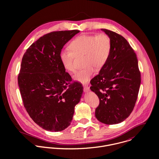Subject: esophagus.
<instances>
[{
  "instance_id": "1",
  "label": "esophagus",
  "mask_w": 159,
  "mask_h": 159,
  "mask_svg": "<svg viewBox=\"0 0 159 159\" xmlns=\"http://www.w3.org/2000/svg\"><path fill=\"white\" fill-rule=\"evenodd\" d=\"M83 89H84V91L85 92H88V91H89V88L88 86H84Z\"/></svg>"
}]
</instances>
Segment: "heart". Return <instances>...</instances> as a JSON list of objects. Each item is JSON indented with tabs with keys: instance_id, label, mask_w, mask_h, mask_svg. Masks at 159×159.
Returning a JSON list of instances; mask_svg holds the SVG:
<instances>
[{
	"instance_id": "1",
	"label": "heart",
	"mask_w": 159,
	"mask_h": 159,
	"mask_svg": "<svg viewBox=\"0 0 159 159\" xmlns=\"http://www.w3.org/2000/svg\"><path fill=\"white\" fill-rule=\"evenodd\" d=\"M70 51L62 50L59 59L64 68L68 71L75 70V57L84 55V66L78 71L73 79L81 84H87L94 75L95 68H102L108 61L111 52V41L105 34L81 35L73 39L68 45Z\"/></svg>"
}]
</instances>
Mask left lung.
Segmentation results:
<instances>
[{
  "mask_svg": "<svg viewBox=\"0 0 159 159\" xmlns=\"http://www.w3.org/2000/svg\"><path fill=\"white\" fill-rule=\"evenodd\" d=\"M111 39V52L106 64L91 81V90L98 97L96 118L112 125L123 122L132 112L141 83L134 49L120 35L102 29Z\"/></svg>",
  "mask_w": 159,
  "mask_h": 159,
  "instance_id": "left-lung-1",
  "label": "left lung"
}]
</instances>
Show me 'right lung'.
<instances>
[{
    "mask_svg": "<svg viewBox=\"0 0 159 159\" xmlns=\"http://www.w3.org/2000/svg\"><path fill=\"white\" fill-rule=\"evenodd\" d=\"M80 30H62L41 37L26 50L18 77L24 106L32 119L50 132L62 131L70 125L75 107L83 88L71 82L59 53Z\"/></svg>",
    "mask_w": 159,
    "mask_h": 159,
    "instance_id": "right-lung-1",
    "label": "right lung"
}]
</instances>
